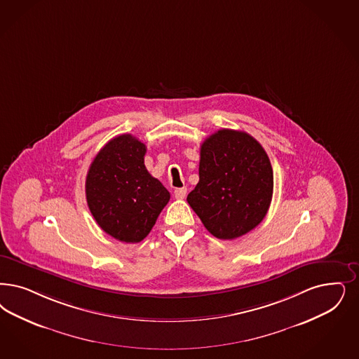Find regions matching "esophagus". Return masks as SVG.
<instances>
[{
	"label": "esophagus",
	"instance_id": "esophagus-1",
	"mask_svg": "<svg viewBox=\"0 0 359 359\" xmlns=\"http://www.w3.org/2000/svg\"><path fill=\"white\" fill-rule=\"evenodd\" d=\"M173 195H175V198H186V196H187L186 187H183V188H176V189H175V192H173Z\"/></svg>",
	"mask_w": 359,
	"mask_h": 359
}]
</instances>
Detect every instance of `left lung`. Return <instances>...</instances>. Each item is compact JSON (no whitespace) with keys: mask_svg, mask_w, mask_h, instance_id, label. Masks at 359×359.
I'll use <instances>...</instances> for the list:
<instances>
[{"mask_svg":"<svg viewBox=\"0 0 359 359\" xmlns=\"http://www.w3.org/2000/svg\"><path fill=\"white\" fill-rule=\"evenodd\" d=\"M272 195L271 161L253 136L223 128L203 142L198 183L187 201L210 235H245L264 220Z\"/></svg>","mask_w":359,"mask_h":359,"instance_id":"obj_1","label":"left lung"}]
</instances>
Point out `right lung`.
<instances>
[{"label": "right lung", "mask_w": 359, "mask_h": 359, "mask_svg": "<svg viewBox=\"0 0 359 359\" xmlns=\"http://www.w3.org/2000/svg\"><path fill=\"white\" fill-rule=\"evenodd\" d=\"M147 147L131 134L103 146L86 176V200L99 226L123 243L149 235L170 192L144 165Z\"/></svg>", "instance_id": "right-lung-1"}]
</instances>
